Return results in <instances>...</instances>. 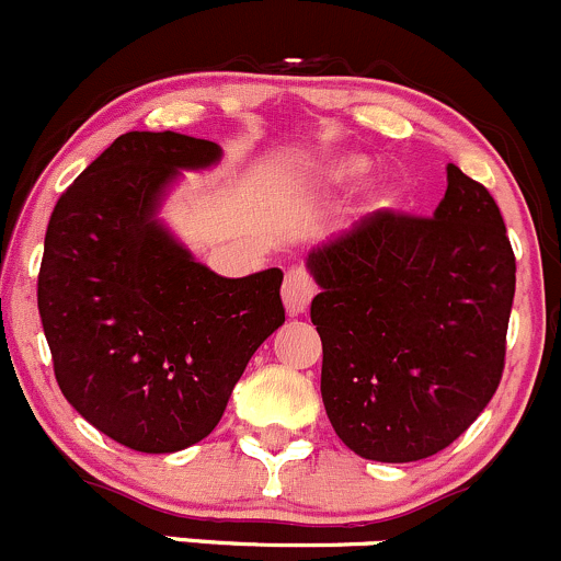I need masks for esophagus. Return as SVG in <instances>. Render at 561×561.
Wrapping results in <instances>:
<instances>
[{
	"mask_svg": "<svg viewBox=\"0 0 561 561\" xmlns=\"http://www.w3.org/2000/svg\"><path fill=\"white\" fill-rule=\"evenodd\" d=\"M314 296V279L309 276L307 268H290L285 276V285H282V301L285 309L293 317L304 314L309 309V301Z\"/></svg>",
	"mask_w": 561,
	"mask_h": 561,
	"instance_id": "34e87169",
	"label": "esophagus"
}]
</instances>
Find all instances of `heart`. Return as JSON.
<instances>
[{
  "mask_svg": "<svg viewBox=\"0 0 561 561\" xmlns=\"http://www.w3.org/2000/svg\"><path fill=\"white\" fill-rule=\"evenodd\" d=\"M369 171V160H364V157H342V160H331L325 168H322V181H328V184H353V181H358L360 175ZM377 203H390V190L388 186H380L377 190Z\"/></svg>",
  "mask_w": 561,
  "mask_h": 561,
  "instance_id": "1",
  "label": "heart"
}]
</instances>
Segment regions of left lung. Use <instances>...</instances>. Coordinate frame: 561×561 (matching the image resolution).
Instances as JSON below:
<instances>
[{"label": "left lung", "mask_w": 561, "mask_h": 561, "mask_svg": "<svg viewBox=\"0 0 561 561\" xmlns=\"http://www.w3.org/2000/svg\"><path fill=\"white\" fill-rule=\"evenodd\" d=\"M322 404L350 450L421 461L496 393L516 254L491 192L448 165L434 217L375 211L309 252Z\"/></svg>", "instance_id": "obj_1"}]
</instances>
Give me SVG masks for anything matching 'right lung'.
Wrapping results in <instances>:
<instances>
[{
    "label": "right lung",
    "instance_id": "1",
    "mask_svg": "<svg viewBox=\"0 0 561 561\" xmlns=\"http://www.w3.org/2000/svg\"><path fill=\"white\" fill-rule=\"evenodd\" d=\"M211 140L127 133L56 201L37 309L65 399L118 445L175 454L214 432L254 350L285 322L282 271L228 279L157 219Z\"/></svg>",
    "mask_w": 561,
    "mask_h": 561
}]
</instances>
